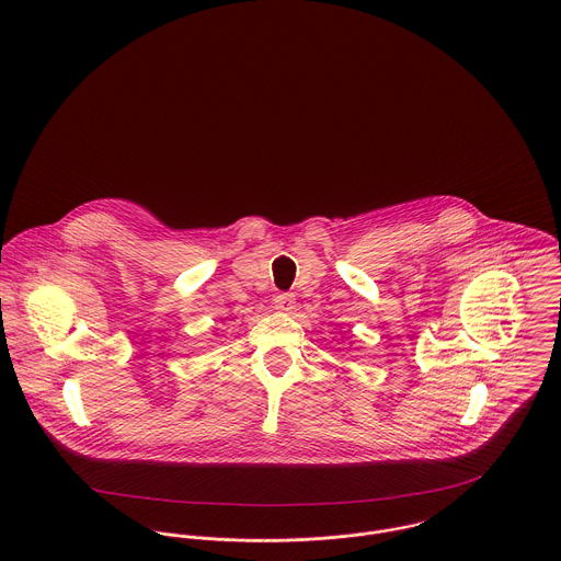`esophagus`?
I'll return each mask as SVG.
<instances>
[{
	"instance_id": "34e87169",
	"label": "esophagus",
	"mask_w": 561,
	"mask_h": 561,
	"mask_svg": "<svg viewBox=\"0 0 561 561\" xmlns=\"http://www.w3.org/2000/svg\"><path fill=\"white\" fill-rule=\"evenodd\" d=\"M273 306L277 310H282V312H290L295 308V297L290 293H279V295H275Z\"/></svg>"
}]
</instances>
